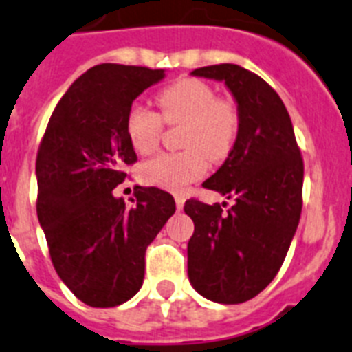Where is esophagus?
Returning <instances> with one entry per match:
<instances>
[{
  "mask_svg": "<svg viewBox=\"0 0 352 352\" xmlns=\"http://www.w3.org/2000/svg\"><path fill=\"white\" fill-rule=\"evenodd\" d=\"M184 195H175V206H177V209H179V211H181L182 208H184Z\"/></svg>",
  "mask_w": 352,
  "mask_h": 352,
  "instance_id": "obj_1",
  "label": "esophagus"
}]
</instances>
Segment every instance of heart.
<instances>
[{
    "label": "heart",
    "mask_w": 352,
    "mask_h": 352,
    "mask_svg": "<svg viewBox=\"0 0 352 352\" xmlns=\"http://www.w3.org/2000/svg\"><path fill=\"white\" fill-rule=\"evenodd\" d=\"M161 114L143 103H132L125 116V134L138 153L157 148L164 123L182 125V152L159 153L141 166V179L150 186L181 191L208 171L209 161L229 157L240 134V112L234 102L217 96L199 78H181L157 94Z\"/></svg>",
    "instance_id": "1"
}]
</instances>
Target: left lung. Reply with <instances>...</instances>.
I'll list each match as a JSON object with an SVG mask.
<instances>
[{
    "label": "left lung",
    "instance_id": "obj_1",
    "mask_svg": "<svg viewBox=\"0 0 352 352\" xmlns=\"http://www.w3.org/2000/svg\"><path fill=\"white\" fill-rule=\"evenodd\" d=\"M191 75L226 82L240 112V134L220 170L204 182L234 206L186 200L195 223L188 276L206 299L240 304L277 276L302 211L304 162L279 94L252 71L217 64Z\"/></svg>",
    "mask_w": 352,
    "mask_h": 352
}]
</instances>
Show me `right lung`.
<instances>
[{
	"mask_svg": "<svg viewBox=\"0 0 352 352\" xmlns=\"http://www.w3.org/2000/svg\"><path fill=\"white\" fill-rule=\"evenodd\" d=\"M164 69L100 64L71 84L39 144L37 218L64 285L93 308L140 292L144 252L175 212L159 188H138L132 208L112 190L138 161L125 134L129 107Z\"/></svg>",
	"mask_w": 352,
	"mask_h": 352,
	"instance_id": "right-lung-1",
	"label": "right lung"
}]
</instances>
